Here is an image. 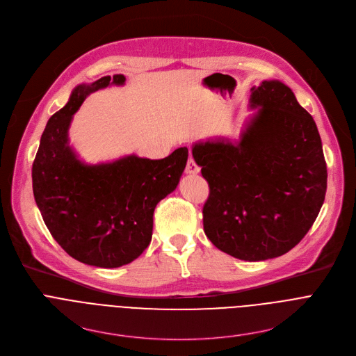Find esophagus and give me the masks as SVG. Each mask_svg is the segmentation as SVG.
<instances>
[{"label":"esophagus","instance_id":"esophagus-1","mask_svg":"<svg viewBox=\"0 0 356 356\" xmlns=\"http://www.w3.org/2000/svg\"><path fill=\"white\" fill-rule=\"evenodd\" d=\"M186 173H187V175H197V173H200V168H198V165L194 162L193 158H188V161H187Z\"/></svg>","mask_w":356,"mask_h":356}]
</instances>
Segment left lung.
Listing matches in <instances>:
<instances>
[{"label": "left lung", "instance_id": "8db88e82", "mask_svg": "<svg viewBox=\"0 0 356 356\" xmlns=\"http://www.w3.org/2000/svg\"><path fill=\"white\" fill-rule=\"evenodd\" d=\"M250 108L238 142H198L193 158L209 181L202 207L209 239L228 255L277 258L314 224L327 191V165L313 117L279 80L250 88Z\"/></svg>", "mask_w": 356, "mask_h": 356}]
</instances>
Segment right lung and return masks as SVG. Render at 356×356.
Returning <instances> with one entry per match:
<instances>
[{"instance_id":"1","label":"right lung","mask_w":356,"mask_h":356,"mask_svg":"<svg viewBox=\"0 0 356 356\" xmlns=\"http://www.w3.org/2000/svg\"><path fill=\"white\" fill-rule=\"evenodd\" d=\"M125 76L101 77L77 86L69 103L49 118L32 165L36 206L55 241L76 261L97 268H120L147 248L158 202L179 184L188 149L165 159L129 155L108 163L87 165L69 146L73 115L90 92Z\"/></svg>"}]
</instances>
